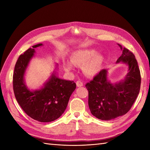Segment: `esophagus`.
<instances>
[{"mask_svg":"<svg viewBox=\"0 0 150 150\" xmlns=\"http://www.w3.org/2000/svg\"><path fill=\"white\" fill-rule=\"evenodd\" d=\"M76 84H77V87H82L83 86V83L80 81H77V82H76Z\"/></svg>","mask_w":150,"mask_h":150,"instance_id":"1","label":"esophagus"}]
</instances>
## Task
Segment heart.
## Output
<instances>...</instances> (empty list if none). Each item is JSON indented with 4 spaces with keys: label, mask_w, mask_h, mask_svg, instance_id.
<instances>
[{
    "label": "heart",
    "mask_w": 150,
    "mask_h": 150,
    "mask_svg": "<svg viewBox=\"0 0 150 150\" xmlns=\"http://www.w3.org/2000/svg\"><path fill=\"white\" fill-rule=\"evenodd\" d=\"M97 52L96 49L75 51L72 53L70 60L75 66H82V71L88 77H94L100 71L105 60L104 55ZM71 63L66 62L64 64V68L67 71H70L73 69Z\"/></svg>",
    "instance_id": "1"
}]
</instances>
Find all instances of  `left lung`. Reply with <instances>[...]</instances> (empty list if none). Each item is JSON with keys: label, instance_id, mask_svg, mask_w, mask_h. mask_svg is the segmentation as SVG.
<instances>
[{"label": "left lung", "instance_id": "left-lung-1", "mask_svg": "<svg viewBox=\"0 0 150 150\" xmlns=\"http://www.w3.org/2000/svg\"><path fill=\"white\" fill-rule=\"evenodd\" d=\"M122 51L116 63L128 66V73L123 79L111 82L108 69H103L93 80L86 84L88 90V106L91 114L98 119L110 120L122 116L132 108L141 88V73L137 61L128 49L117 44Z\"/></svg>", "mask_w": 150, "mask_h": 150}]
</instances>
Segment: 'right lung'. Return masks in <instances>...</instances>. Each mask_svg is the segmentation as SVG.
I'll return each instance as SVG.
<instances>
[{
  "label": "right lung",
  "mask_w": 150,
  "mask_h": 150,
  "mask_svg": "<svg viewBox=\"0 0 150 150\" xmlns=\"http://www.w3.org/2000/svg\"><path fill=\"white\" fill-rule=\"evenodd\" d=\"M38 44L29 48L18 57L15 66L13 84L15 96L22 109L28 116L41 122H52L62 115L72 93L76 88L73 81H66L58 77L59 64L44 84L36 90H30L25 82L28 67L33 58Z\"/></svg>",
  "instance_id": "add662e5"
}]
</instances>
